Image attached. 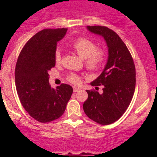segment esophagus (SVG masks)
Returning <instances> with one entry per match:
<instances>
[{
    "label": "esophagus",
    "instance_id": "34e87169",
    "mask_svg": "<svg viewBox=\"0 0 157 157\" xmlns=\"http://www.w3.org/2000/svg\"><path fill=\"white\" fill-rule=\"evenodd\" d=\"M79 90H80L79 88H78V87H75V86L73 87V91H74V92H78Z\"/></svg>",
    "mask_w": 157,
    "mask_h": 157
}]
</instances>
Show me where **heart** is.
I'll return each mask as SVG.
<instances>
[{
  "label": "heart",
  "instance_id": "b5f03b06",
  "mask_svg": "<svg viewBox=\"0 0 157 157\" xmlns=\"http://www.w3.org/2000/svg\"><path fill=\"white\" fill-rule=\"evenodd\" d=\"M72 48L82 59H86L85 63L89 68H98L105 59V52L102 49L97 48L94 42L86 38H80L72 44ZM54 59L56 63L61 61V53L59 49L54 53ZM67 80L73 84H79L81 78L78 75L71 73L67 76Z\"/></svg>",
  "mask_w": 157,
  "mask_h": 157
}]
</instances>
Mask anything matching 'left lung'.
<instances>
[{
    "label": "left lung",
    "mask_w": 157,
    "mask_h": 157,
    "mask_svg": "<svg viewBox=\"0 0 157 157\" xmlns=\"http://www.w3.org/2000/svg\"><path fill=\"white\" fill-rule=\"evenodd\" d=\"M86 28L104 37L109 56L103 71L90 83L93 86H103V93L86 90L88 98L83 104V110L92 120L108 125L123 116L132 100L135 66L127 45L116 32L101 26H87Z\"/></svg>",
    "instance_id": "1"
}]
</instances>
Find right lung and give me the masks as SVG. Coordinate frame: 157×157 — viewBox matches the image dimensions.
<instances>
[{"label":"right lung","mask_w":157,"mask_h":157,"mask_svg":"<svg viewBox=\"0 0 157 157\" xmlns=\"http://www.w3.org/2000/svg\"><path fill=\"white\" fill-rule=\"evenodd\" d=\"M67 29H45L26 43L18 57L15 81L22 105L30 116L41 123L59 118L73 93L67 84L56 89L48 82V71L55 66L56 45Z\"/></svg>","instance_id":"obj_1"}]
</instances>
